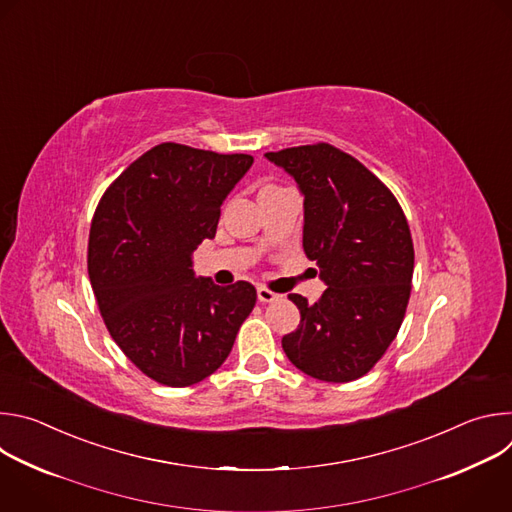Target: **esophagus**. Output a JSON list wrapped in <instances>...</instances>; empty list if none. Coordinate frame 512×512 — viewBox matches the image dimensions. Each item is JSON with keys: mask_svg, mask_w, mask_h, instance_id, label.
<instances>
[{"mask_svg": "<svg viewBox=\"0 0 512 512\" xmlns=\"http://www.w3.org/2000/svg\"><path fill=\"white\" fill-rule=\"evenodd\" d=\"M257 298H259V302H263V304H269V302H275V300H279L281 296H279V294H275V291H271L269 287H265V285H259V287H257Z\"/></svg>", "mask_w": 512, "mask_h": 512, "instance_id": "esophagus-1", "label": "esophagus"}]
</instances>
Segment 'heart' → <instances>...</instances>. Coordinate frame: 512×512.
I'll return each mask as SVG.
<instances>
[{"mask_svg":"<svg viewBox=\"0 0 512 512\" xmlns=\"http://www.w3.org/2000/svg\"><path fill=\"white\" fill-rule=\"evenodd\" d=\"M281 186H275V184H265L261 190H259V194H267V192H273V190H279Z\"/></svg>","mask_w":512,"mask_h":512,"instance_id":"obj_1","label":"heart"}]
</instances>
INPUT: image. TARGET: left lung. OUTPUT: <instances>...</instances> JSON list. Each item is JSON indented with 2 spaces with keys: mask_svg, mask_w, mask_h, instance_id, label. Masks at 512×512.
<instances>
[{
  "mask_svg": "<svg viewBox=\"0 0 512 512\" xmlns=\"http://www.w3.org/2000/svg\"><path fill=\"white\" fill-rule=\"evenodd\" d=\"M304 194V251L326 291L287 298L300 326L281 338L296 367L326 383L367 375L395 340L411 294L413 241L395 194L330 143L267 152Z\"/></svg>",
  "mask_w": 512,
  "mask_h": 512,
  "instance_id": "left-lung-1",
  "label": "left lung"
}]
</instances>
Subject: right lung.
I'll return each mask as SVG.
<instances>
[{"label":"right lung","mask_w":512,"mask_h":512,"mask_svg":"<svg viewBox=\"0 0 512 512\" xmlns=\"http://www.w3.org/2000/svg\"><path fill=\"white\" fill-rule=\"evenodd\" d=\"M251 164L247 154L166 141L129 164L97 204L87 263L99 312L123 354L160 385L212 375L255 308L251 283L198 279L190 259L214 239L221 204Z\"/></svg>","instance_id":"obj_1"}]
</instances>
